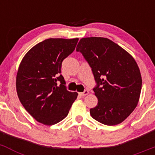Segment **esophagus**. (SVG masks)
<instances>
[{
  "label": "esophagus",
  "mask_w": 155,
  "mask_h": 155,
  "mask_svg": "<svg viewBox=\"0 0 155 155\" xmlns=\"http://www.w3.org/2000/svg\"><path fill=\"white\" fill-rule=\"evenodd\" d=\"M87 94H89V92L87 91V90H85V91L83 92H79V95L80 96H81V97H84V96L87 95Z\"/></svg>",
  "instance_id": "34e87169"
}]
</instances>
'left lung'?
Returning a JSON list of instances; mask_svg holds the SVG:
<instances>
[{"label":"left lung","mask_w":155,"mask_h":155,"mask_svg":"<svg viewBox=\"0 0 155 155\" xmlns=\"http://www.w3.org/2000/svg\"><path fill=\"white\" fill-rule=\"evenodd\" d=\"M76 51L90 64L97 82L93 90L97 104L90 108V115L106 125L120 124L139 101L142 79L136 61L123 48L103 37L81 38Z\"/></svg>","instance_id":"8db88e82"}]
</instances>
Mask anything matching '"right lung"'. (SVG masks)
Returning <instances> with one entry per match:
<instances>
[{"instance_id": "1", "label": "right lung", "mask_w": 155, "mask_h": 155, "mask_svg": "<svg viewBox=\"0 0 155 155\" xmlns=\"http://www.w3.org/2000/svg\"><path fill=\"white\" fill-rule=\"evenodd\" d=\"M78 41L46 39L32 47L19 65L16 89L19 101L35 120L45 125L65 118L78 96L66 90L60 74L63 60L74 51Z\"/></svg>"}]
</instances>
